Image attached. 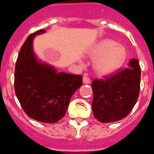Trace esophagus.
<instances>
[{
	"mask_svg": "<svg viewBox=\"0 0 154 154\" xmlns=\"http://www.w3.org/2000/svg\"><path fill=\"white\" fill-rule=\"evenodd\" d=\"M83 82L85 83V84H86V85H89L91 83V79L88 77H87L86 75H85L84 77H83Z\"/></svg>",
	"mask_w": 154,
	"mask_h": 154,
	"instance_id": "obj_1",
	"label": "esophagus"
}]
</instances>
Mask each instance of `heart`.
<instances>
[{
	"instance_id": "heart-1",
	"label": "heart",
	"mask_w": 154,
	"mask_h": 154,
	"mask_svg": "<svg viewBox=\"0 0 154 154\" xmlns=\"http://www.w3.org/2000/svg\"><path fill=\"white\" fill-rule=\"evenodd\" d=\"M96 58L94 67L101 74H111L123 66L128 57V52L123 45L113 40L102 39L94 45L89 53Z\"/></svg>"
}]
</instances>
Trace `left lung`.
Segmentation results:
<instances>
[{"label":"left lung","mask_w":154,"mask_h":154,"mask_svg":"<svg viewBox=\"0 0 154 154\" xmlns=\"http://www.w3.org/2000/svg\"><path fill=\"white\" fill-rule=\"evenodd\" d=\"M129 66L105 80L96 79L92 82V111L102 123L126 117L137 101L141 75L139 61L132 59Z\"/></svg>","instance_id":"left-lung-1"}]
</instances>
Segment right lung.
Wrapping results in <instances>:
<instances>
[{
  "label": "right lung",
  "mask_w": 154,
  "mask_h": 154,
  "mask_svg": "<svg viewBox=\"0 0 154 154\" xmlns=\"http://www.w3.org/2000/svg\"><path fill=\"white\" fill-rule=\"evenodd\" d=\"M40 29L31 34L20 49L15 64L14 91L29 117L44 123H55L67 110L74 92L82 85V76L58 72L54 66L38 60L33 39L45 33Z\"/></svg>",
  "instance_id": "right-lung-1"
}]
</instances>
